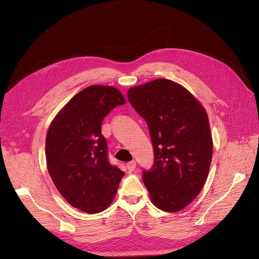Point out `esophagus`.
Instances as JSON below:
<instances>
[{
  "label": "esophagus",
  "mask_w": 259,
  "mask_h": 259,
  "mask_svg": "<svg viewBox=\"0 0 259 259\" xmlns=\"http://www.w3.org/2000/svg\"><path fill=\"white\" fill-rule=\"evenodd\" d=\"M137 168V161L135 160H132V161H129L127 164V169L129 170V172H132L134 171V169Z\"/></svg>",
  "instance_id": "1"
}]
</instances>
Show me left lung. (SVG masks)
Here are the masks:
<instances>
[{"label": "left lung", "instance_id": "obj_1", "mask_svg": "<svg viewBox=\"0 0 259 259\" xmlns=\"http://www.w3.org/2000/svg\"><path fill=\"white\" fill-rule=\"evenodd\" d=\"M127 97L150 132L154 162L143 170V181L153 205L181 211L208 178L213 142L207 112L186 88L166 78L130 88Z\"/></svg>", "mask_w": 259, "mask_h": 259}]
</instances>
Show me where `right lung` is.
Returning <instances> with one entry per match:
<instances>
[{"instance_id":"1","label":"right lung","mask_w":259,"mask_h":259,"mask_svg":"<svg viewBox=\"0 0 259 259\" xmlns=\"http://www.w3.org/2000/svg\"><path fill=\"white\" fill-rule=\"evenodd\" d=\"M126 104L114 87L89 86L67 103L47 132V169L61 195L93 214L108 208L125 173L108 159L104 117Z\"/></svg>"}]
</instances>
